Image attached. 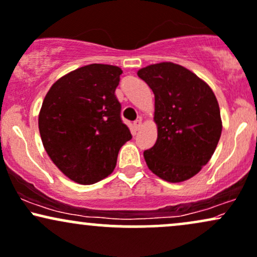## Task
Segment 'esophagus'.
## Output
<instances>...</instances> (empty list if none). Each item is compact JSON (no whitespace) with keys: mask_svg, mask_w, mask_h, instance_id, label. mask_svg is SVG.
Instances as JSON below:
<instances>
[{"mask_svg":"<svg viewBox=\"0 0 257 257\" xmlns=\"http://www.w3.org/2000/svg\"><path fill=\"white\" fill-rule=\"evenodd\" d=\"M133 128H134V131H135V132H138L139 129L141 128V120H140V119L135 120V122L133 123Z\"/></svg>","mask_w":257,"mask_h":257,"instance_id":"34e87169","label":"esophagus"}]
</instances>
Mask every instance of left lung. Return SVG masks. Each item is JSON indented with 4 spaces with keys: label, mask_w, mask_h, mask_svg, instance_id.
<instances>
[{
    "label": "left lung",
    "mask_w": 257,
    "mask_h": 257,
    "mask_svg": "<svg viewBox=\"0 0 257 257\" xmlns=\"http://www.w3.org/2000/svg\"><path fill=\"white\" fill-rule=\"evenodd\" d=\"M154 93L158 138L145 151L148 169L178 183L195 176L212 158L221 135L220 109L207 83L187 68L151 64L138 72Z\"/></svg>",
    "instance_id": "obj_1"
}]
</instances>
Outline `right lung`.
I'll return each instance as SVG.
<instances>
[{
  "label": "right lung",
  "instance_id": "right-lung-1",
  "mask_svg": "<svg viewBox=\"0 0 257 257\" xmlns=\"http://www.w3.org/2000/svg\"><path fill=\"white\" fill-rule=\"evenodd\" d=\"M119 67L88 64L58 79L38 117L40 138L55 165L79 184H93L113 171L119 148L132 139L120 119L115 91Z\"/></svg>",
  "mask_w": 257,
  "mask_h": 257
}]
</instances>
